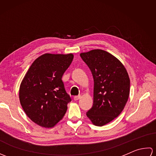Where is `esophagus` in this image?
Segmentation results:
<instances>
[{
	"label": "esophagus",
	"mask_w": 156,
	"mask_h": 156,
	"mask_svg": "<svg viewBox=\"0 0 156 156\" xmlns=\"http://www.w3.org/2000/svg\"><path fill=\"white\" fill-rule=\"evenodd\" d=\"M81 95H78V96H76V97H74V101H78V100H79V99L80 98H81Z\"/></svg>",
	"instance_id": "obj_1"
}]
</instances>
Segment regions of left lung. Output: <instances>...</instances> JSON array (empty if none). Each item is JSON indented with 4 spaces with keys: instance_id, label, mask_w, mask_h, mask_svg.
Wrapping results in <instances>:
<instances>
[{
    "instance_id": "left-lung-1",
    "label": "left lung",
    "mask_w": 156,
    "mask_h": 156,
    "mask_svg": "<svg viewBox=\"0 0 156 156\" xmlns=\"http://www.w3.org/2000/svg\"><path fill=\"white\" fill-rule=\"evenodd\" d=\"M94 78L93 106L87 112L92 123L102 127L121 113L128 101L130 79L117 58L102 49L81 53Z\"/></svg>"
}]
</instances>
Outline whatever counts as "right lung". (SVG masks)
Returning <instances> with one entry per match:
<instances>
[{
	"label": "right lung",
	"instance_id": "1",
	"mask_svg": "<svg viewBox=\"0 0 156 156\" xmlns=\"http://www.w3.org/2000/svg\"><path fill=\"white\" fill-rule=\"evenodd\" d=\"M73 54H44L32 63L19 88L23 111L35 124L51 128L61 121L71 101L62 78Z\"/></svg>",
	"mask_w": 156,
	"mask_h": 156
}]
</instances>
